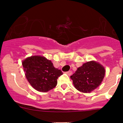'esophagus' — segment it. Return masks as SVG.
Segmentation results:
<instances>
[{
	"instance_id": "34e87169",
	"label": "esophagus",
	"mask_w": 123,
	"mask_h": 123,
	"mask_svg": "<svg viewBox=\"0 0 123 123\" xmlns=\"http://www.w3.org/2000/svg\"><path fill=\"white\" fill-rule=\"evenodd\" d=\"M66 74L68 75H71L72 74V71H69L66 72Z\"/></svg>"
}]
</instances>
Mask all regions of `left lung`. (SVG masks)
I'll return each instance as SVG.
<instances>
[{"instance_id":"8db88e82","label":"left lung","mask_w":123,"mask_h":123,"mask_svg":"<svg viewBox=\"0 0 123 123\" xmlns=\"http://www.w3.org/2000/svg\"><path fill=\"white\" fill-rule=\"evenodd\" d=\"M105 69L95 61L87 62L79 67L70 77L75 89L83 93H90L102 82Z\"/></svg>"}]
</instances>
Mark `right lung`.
<instances>
[{
    "instance_id": "1",
    "label": "right lung",
    "mask_w": 123,
    "mask_h": 123,
    "mask_svg": "<svg viewBox=\"0 0 123 123\" xmlns=\"http://www.w3.org/2000/svg\"><path fill=\"white\" fill-rule=\"evenodd\" d=\"M25 75L31 86L40 92H47L55 87L57 79L63 74L44 56L34 55L22 62Z\"/></svg>"
}]
</instances>
